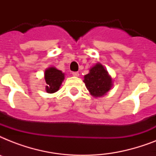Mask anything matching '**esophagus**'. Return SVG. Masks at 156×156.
<instances>
[{"instance_id":"1","label":"esophagus","mask_w":156,"mask_h":156,"mask_svg":"<svg viewBox=\"0 0 156 156\" xmlns=\"http://www.w3.org/2000/svg\"><path fill=\"white\" fill-rule=\"evenodd\" d=\"M72 75H73V77H78V76H79V73H78V72H73V73H72Z\"/></svg>"}]
</instances>
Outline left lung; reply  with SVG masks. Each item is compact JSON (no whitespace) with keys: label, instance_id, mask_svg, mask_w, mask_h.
I'll list each match as a JSON object with an SVG mask.
<instances>
[{"label":"left lung","instance_id":"obj_1","mask_svg":"<svg viewBox=\"0 0 156 156\" xmlns=\"http://www.w3.org/2000/svg\"><path fill=\"white\" fill-rule=\"evenodd\" d=\"M83 82L90 95L95 98L105 95L113 86L112 77L99 62L89 69V73L84 76Z\"/></svg>","mask_w":156,"mask_h":156}]
</instances>
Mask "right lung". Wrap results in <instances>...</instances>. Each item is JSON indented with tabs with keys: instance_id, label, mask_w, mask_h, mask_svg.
Segmentation results:
<instances>
[{
	"instance_id": "1",
	"label": "right lung",
	"mask_w": 156,
	"mask_h": 156,
	"mask_svg": "<svg viewBox=\"0 0 156 156\" xmlns=\"http://www.w3.org/2000/svg\"><path fill=\"white\" fill-rule=\"evenodd\" d=\"M65 79V73L56 67H48L44 70L45 90L48 93L52 94L60 89L62 82Z\"/></svg>"
}]
</instances>
